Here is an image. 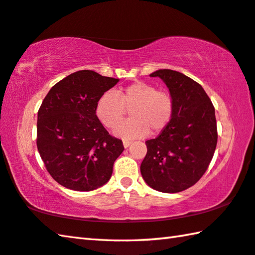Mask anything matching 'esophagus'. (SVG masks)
I'll use <instances>...</instances> for the list:
<instances>
[{
    "instance_id": "1",
    "label": "esophagus",
    "mask_w": 255,
    "mask_h": 255,
    "mask_svg": "<svg viewBox=\"0 0 255 255\" xmlns=\"http://www.w3.org/2000/svg\"><path fill=\"white\" fill-rule=\"evenodd\" d=\"M132 143L131 140H128V139H124V141H123V144H124V147L125 148H127V147H129V146H130V144Z\"/></svg>"
}]
</instances>
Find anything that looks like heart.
I'll list each match as a JSON object with an SVG mask.
<instances>
[{"mask_svg":"<svg viewBox=\"0 0 255 255\" xmlns=\"http://www.w3.org/2000/svg\"><path fill=\"white\" fill-rule=\"evenodd\" d=\"M131 111L132 119L119 127L126 117L127 110ZM174 112V100L171 93L159 91L156 86L135 82L116 93L107 92L99 99L96 115L100 123L109 129H116L122 137L145 136L159 132L170 124Z\"/></svg>","mask_w":255,"mask_h":255,"instance_id":"heart-1","label":"heart"}]
</instances>
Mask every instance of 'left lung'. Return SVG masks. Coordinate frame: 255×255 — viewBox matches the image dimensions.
I'll return each instance as SVG.
<instances>
[{"instance_id": "1", "label": "left lung", "mask_w": 255, "mask_h": 255, "mask_svg": "<svg viewBox=\"0 0 255 255\" xmlns=\"http://www.w3.org/2000/svg\"><path fill=\"white\" fill-rule=\"evenodd\" d=\"M150 76L169 88L174 112L161 133L146 140L140 173L154 190L176 193L196 184L208 169L218 137L215 108L202 86L182 73L158 70Z\"/></svg>"}]
</instances>
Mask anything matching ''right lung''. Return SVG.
<instances>
[{"instance_id":"right-lung-1","label":"right lung","mask_w":255,"mask_h":255,"mask_svg":"<svg viewBox=\"0 0 255 255\" xmlns=\"http://www.w3.org/2000/svg\"><path fill=\"white\" fill-rule=\"evenodd\" d=\"M119 82L94 71L73 73L56 83L38 111L37 147L56 182L75 191H91L110 180L124 152L96 115L97 103Z\"/></svg>"}]
</instances>
